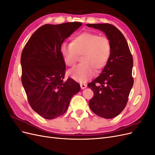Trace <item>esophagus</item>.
I'll return each mask as SVG.
<instances>
[{
  "instance_id": "1",
  "label": "esophagus",
  "mask_w": 155,
  "mask_h": 155,
  "mask_svg": "<svg viewBox=\"0 0 155 155\" xmlns=\"http://www.w3.org/2000/svg\"><path fill=\"white\" fill-rule=\"evenodd\" d=\"M80 86H81V89H85V88H86L87 87V85H86V84H84V83L80 84Z\"/></svg>"
}]
</instances>
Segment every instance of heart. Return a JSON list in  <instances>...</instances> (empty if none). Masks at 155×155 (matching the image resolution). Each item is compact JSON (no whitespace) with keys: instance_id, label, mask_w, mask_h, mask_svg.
I'll list each match as a JSON object with an SVG mask.
<instances>
[{"instance_id":"heart-1","label":"heart","mask_w":155,"mask_h":155,"mask_svg":"<svg viewBox=\"0 0 155 155\" xmlns=\"http://www.w3.org/2000/svg\"><path fill=\"white\" fill-rule=\"evenodd\" d=\"M60 50L64 64L68 67L73 66L78 55H81L82 63L69 70L68 75L83 83L94 76L95 69L100 71L106 66L110 57L111 44L107 37L85 31L74 37L70 44H63Z\"/></svg>"}]
</instances>
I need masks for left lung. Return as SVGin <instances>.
Returning <instances> with one entry per match:
<instances>
[{
    "label": "left lung",
    "instance_id": "obj_1",
    "mask_svg": "<svg viewBox=\"0 0 155 155\" xmlns=\"http://www.w3.org/2000/svg\"><path fill=\"white\" fill-rule=\"evenodd\" d=\"M88 27L104 33L111 44L109 62L101 74L88 84L94 91L88 103L91 110L106 119L120 114L127 103L133 85V59L125 37L110 24H87Z\"/></svg>",
    "mask_w": 155,
    "mask_h": 155
}]
</instances>
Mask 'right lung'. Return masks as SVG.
I'll use <instances>...</instances> for the list:
<instances>
[{
    "label": "right lung",
    "mask_w": 155,
    "mask_h": 155,
    "mask_svg": "<svg viewBox=\"0 0 155 155\" xmlns=\"http://www.w3.org/2000/svg\"><path fill=\"white\" fill-rule=\"evenodd\" d=\"M81 22L45 25L32 34L21 54L22 83L31 108L43 118L54 119L68 109L80 91L71 78L64 81L65 65L61 54L63 42Z\"/></svg>",
    "instance_id": "obj_1"
}]
</instances>
